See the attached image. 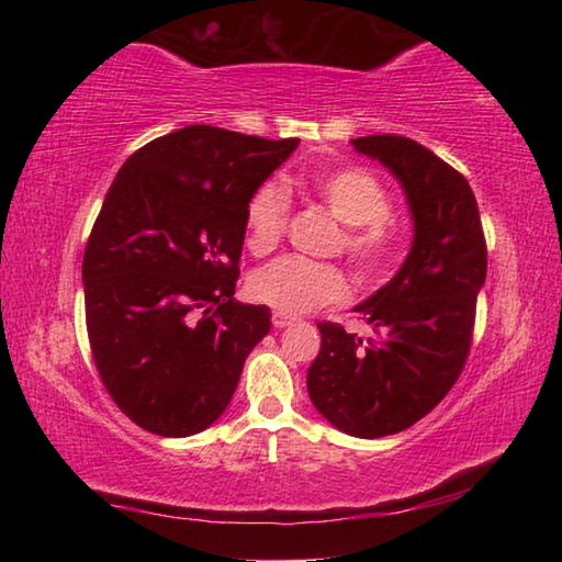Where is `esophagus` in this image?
<instances>
[{
    "instance_id": "34e87169",
    "label": "esophagus",
    "mask_w": 562,
    "mask_h": 562,
    "mask_svg": "<svg viewBox=\"0 0 562 562\" xmlns=\"http://www.w3.org/2000/svg\"><path fill=\"white\" fill-rule=\"evenodd\" d=\"M292 322H297V317L284 315V312H274V315H272V325L278 327V329H282V327H290Z\"/></svg>"
}]
</instances>
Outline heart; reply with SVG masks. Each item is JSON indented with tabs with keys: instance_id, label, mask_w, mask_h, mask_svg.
<instances>
[{
	"instance_id": "b5f03b06",
	"label": "heart",
	"mask_w": 562,
	"mask_h": 562,
	"mask_svg": "<svg viewBox=\"0 0 562 562\" xmlns=\"http://www.w3.org/2000/svg\"><path fill=\"white\" fill-rule=\"evenodd\" d=\"M310 190L327 211L347 225L345 252L367 278L384 274L394 258L396 233L389 223L392 198L379 180L359 168L319 170L310 178ZM288 195L274 183L262 186L250 198L245 213L247 247L252 252L272 250L288 225ZM252 297L270 304L284 315H302L327 302H339L347 294L345 272L335 265H322L284 255L265 265L250 280Z\"/></svg>"
}]
</instances>
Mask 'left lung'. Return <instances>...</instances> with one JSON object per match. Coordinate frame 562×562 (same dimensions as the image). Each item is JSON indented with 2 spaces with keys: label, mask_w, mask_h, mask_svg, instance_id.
<instances>
[{
  "label": "left lung",
  "mask_w": 562,
  "mask_h": 562,
  "mask_svg": "<svg viewBox=\"0 0 562 562\" xmlns=\"http://www.w3.org/2000/svg\"><path fill=\"white\" fill-rule=\"evenodd\" d=\"M349 144L402 186L414 237L394 278L355 307L376 339L319 322L307 392L341 434L379 439L414 426L459 379L486 284V240L469 180L429 148L392 133Z\"/></svg>",
  "instance_id": "8db88e82"
}]
</instances>
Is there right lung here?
Here are the masks:
<instances>
[{"mask_svg": "<svg viewBox=\"0 0 562 562\" xmlns=\"http://www.w3.org/2000/svg\"><path fill=\"white\" fill-rule=\"evenodd\" d=\"M297 146L186 126L113 178L81 280L101 382L140 429L183 439L231 404L272 325L265 304L233 297L247 203Z\"/></svg>", "mask_w": 562, "mask_h": 562, "instance_id": "obj_1", "label": "right lung"}]
</instances>
